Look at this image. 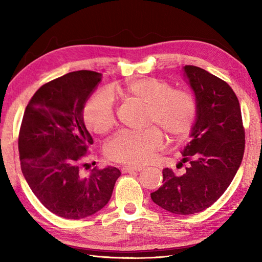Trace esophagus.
Listing matches in <instances>:
<instances>
[{"mask_svg":"<svg viewBox=\"0 0 262 262\" xmlns=\"http://www.w3.org/2000/svg\"><path fill=\"white\" fill-rule=\"evenodd\" d=\"M142 170V166H122L121 168L122 173H132V172H140Z\"/></svg>","mask_w":262,"mask_h":262,"instance_id":"esophagus-1","label":"esophagus"}]
</instances>
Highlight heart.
I'll return each mask as SVG.
<instances>
[{
    "mask_svg": "<svg viewBox=\"0 0 262 262\" xmlns=\"http://www.w3.org/2000/svg\"><path fill=\"white\" fill-rule=\"evenodd\" d=\"M117 90L122 99L146 107V125L154 126L143 132H120L111 137L104 147L111 161L134 166L146 164L163 145L159 127L173 142L185 140L191 132L198 103L190 91L173 89L166 81L151 76L132 80ZM83 119L97 134H104L113 128L115 101L109 90H99L88 100Z\"/></svg>",
    "mask_w": 262,
    "mask_h": 262,
    "instance_id": "obj_1",
    "label": "heart"
}]
</instances>
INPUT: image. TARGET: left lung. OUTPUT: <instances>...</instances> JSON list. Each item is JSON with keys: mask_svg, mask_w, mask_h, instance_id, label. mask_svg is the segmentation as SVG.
<instances>
[{"mask_svg": "<svg viewBox=\"0 0 262 262\" xmlns=\"http://www.w3.org/2000/svg\"><path fill=\"white\" fill-rule=\"evenodd\" d=\"M183 75L198 103L191 141L181 151L180 164L189 165L181 176L163 169V185L151 198L170 213L190 215L208 208L231 185L242 162L246 135L240 103L225 81L192 65L183 68Z\"/></svg>", "mask_w": 262, "mask_h": 262, "instance_id": "left-lung-1", "label": "left lung"}]
</instances>
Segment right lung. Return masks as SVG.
<instances>
[{
	"label": "right lung",
	"instance_id": "obj_1",
	"mask_svg": "<svg viewBox=\"0 0 262 262\" xmlns=\"http://www.w3.org/2000/svg\"><path fill=\"white\" fill-rule=\"evenodd\" d=\"M101 81L93 71H76L39 88L28 103L19 133L21 170L32 192L55 215L81 220L102 209L120 171L108 166L82 173L93 144L83 109Z\"/></svg>",
	"mask_w": 262,
	"mask_h": 262
}]
</instances>
